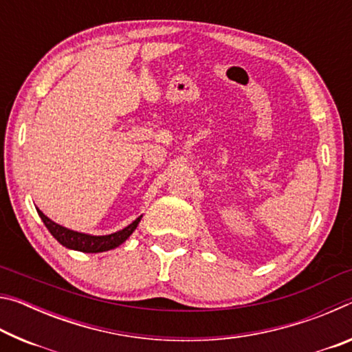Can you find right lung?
Segmentation results:
<instances>
[{"mask_svg": "<svg viewBox=\"0 0 352 352\" xmlns=\"http://www.w3.org/2000/svg\"><path fill=\"white\" fill-rule=\"evenodd\" d=\"M37 212L40 219L43 220V223L50 233L54 236V239H57L58 243H62L63 247H67L69 250H76V252H82V253H102V252H109V250H113L121 245V243L126 242L130 234L136 230V226L141 222V217L135 219L132 223L127 225L126 228L116 231V233L111 234H105V236H93V234H87V233H80V231H74L69 230L67 226H62L56 223L54 220H51L47 216H45L37 208Z\"/></svg>", "mask_w": 352, "mask_h": 352, "instance_id": "add662e5", "label": "right lung"}]
</instances>
